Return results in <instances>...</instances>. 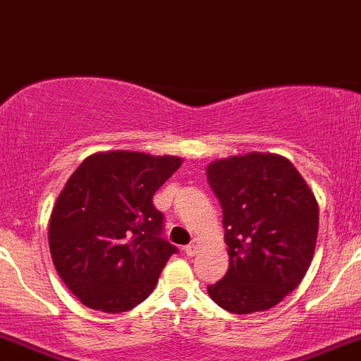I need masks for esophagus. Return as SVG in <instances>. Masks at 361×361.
Masks as SVG:
<instances>
[{"instance_id": "34e87169", "label": "esophagus", "mask_w": 361, "mask_h": 361, "mask_svg": "<svg viewBox=\"0 0 361 361\" xmlns=\"http://www.w3.org/2000/svg\"><path fill=\"white\" fill-rule=\"evenodd\" d=\"M183 252L187 253V255H190V257H192V255H196V253H197V243L192 241L190 245H187L183 248Z\"/></svg>"}]
</instances>
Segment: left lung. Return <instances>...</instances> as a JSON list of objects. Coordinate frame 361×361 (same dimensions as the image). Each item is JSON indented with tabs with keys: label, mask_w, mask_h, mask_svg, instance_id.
<instances>
[{
	"label": "left lung",
	"mask_w": 361,
	"mask_h": 361,
	"mask_svg": "<svg viewBox=\"0 0 361 361\" xmlns=\"http://www.w3.org/2000/svg\"><path fill=\"white\" fill-rule=\"evenodd\" d=\"M207 180L223 209L228 271L210 298L235 314L266 311L300 284L318 233V203L290 160L250 152L217 160Z\"/></svg>",
	"instance_id": "8db88e82"
}]
</instances>
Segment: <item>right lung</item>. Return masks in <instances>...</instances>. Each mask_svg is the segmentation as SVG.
I'll use <instances>...</instances> for the list:
<instances>
[{
  "label": "right lung",
  "mask_w": 361,
  "mask_h": 361,
  "mask_svg": "<svg viewBox=\"0 0 361 361\" xmlns=\"http://www.w3.org/2000/svg\"><path fill=\"white\" fill-rule=\"evenodd\" d=\"M178 157L97 152L70 176L48 228L51 261L84 306L124 313L151 295L169 257L164 214L152 196L176 173Z\"/></svg>",
  "instance_id": "add662e5"
}]
</instances>
